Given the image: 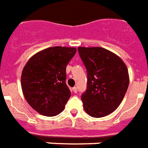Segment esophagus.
Listing matches in <instances>:
<instances>
[{"label": "esophagus", "mask_w": 148, "mask_h": 148, "mask_svg": "<svg viewBox=\"0 0 148 148\" xmlns=\"http://www.w3.org/2000/svg\"><path fill=\"white\" fill-rule=\"evenodd\" d=\"M73 91H74V93L77 92V87H74V88H73Z\"/></svg>", "instance_id": "esophagus-1"}]
</instances>
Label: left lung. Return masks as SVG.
Masks as SVG:
<instances>
[{
    "label": "left lung",
    "instance_id": "1",
    "mask_svg": "<svg viewBox=\"0 0 148 148\" xmlns=\"http://www.w3.org/2000/svg\"><path fill=\"white\" fill-rule=\"evenodd\" d=\"M88 74L81 95L84 108L93 117L110 114L121 103L129 85L128 71L121 58L102 47H78Z\"/></svg>",
    "mask_w": 148,
    "mask_h": 148
}]
</instances>
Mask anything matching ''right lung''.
<instances>
[{"label":"right lung","instance_id":"add662e5","mask_svg":"<svg viewBox=\"0 0 148 148\" xmlns=\"http://www.w3.org/2000/svg\"><path fill=\"white\" fill-rule=\"evenodd\" d=\"M76 48L52 47L34 55L24 66L21 87L27 103L39 114H60L71 97L66 84V67Z\"/></svg>","mask_w":148,"mask_h":148}]
</instances>
